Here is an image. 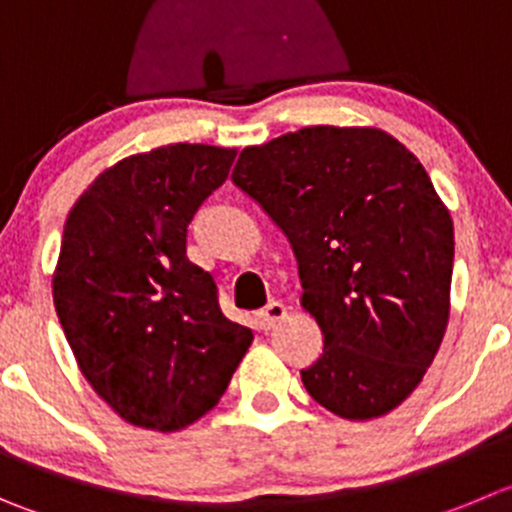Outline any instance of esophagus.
Returning a JSON list of instances; mask_svg holds the SVG:
<instances>
[{"label": "esophagus", "mask_w": 512, "mask_h": 512, "mask_svg": "<svg viewBox=\"0 0 512 512\" xmlns=\"http://www.w3.org/2000/svg\"><path fill=\"white\" fill-rule=\"evenodd\" d=\"M284 316H286V306L281 304V301H271V304H266L264 309L256 314V321H259V329L271 332V329H274V326L284 319Z\"/></svg>", "instance_id": "34e87169"}]
</instances>
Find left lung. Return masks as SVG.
Returning a JSON list of instances; mask_svg holds the SVG:
<instances>
[{
  "label": "left lung",
  "instance_id": "1",
  "mask_svg": "<svg viewBox=\"0 0 512 512\" xmlns=\"http://www.w3.org/2000/svg\"><path fill=\"white\" fill-rule=\"evenodd\" d=\"M233 186L289 238L324 352L306 392L347 420L402 405L450 316L455 233L420 160L374 128L316 125L246 148Z\"/></svg>",
  "mask_w": 512,
  "mask_h": 512
}]
</instances>
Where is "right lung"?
Here are the masks:
<instances>
[{
	"label": "right lung",
	"instance_id": "1",
	"mask_svg": "<svg viewBox=\"0 0 512 512\" xmlns=\"http://www.w3.org/2000/svg\"><path fill=\"white\" fill-rule=\"evenodd\" d=\"M236 150L175 143L105 170L62 233L52 296L82 374L123 420L180 430L226 392L253 334L186 253Z\"/></svg>",
	"mask_w": 512,
	"mask_h": 512
}]
</instances>
